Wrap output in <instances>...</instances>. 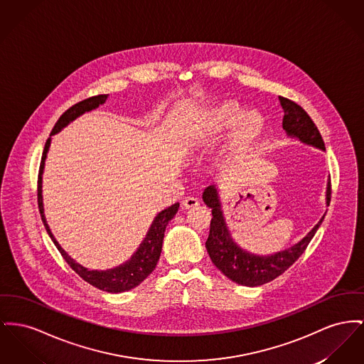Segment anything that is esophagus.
Returning a JSON list of instances; mask_svg holds the SVG:
<instances>
[{
    "label": "esophagus",
    "mask_w": 364,
    "mask_h": 364,
    "mask_svg": "<svg viewBox=\"0 0 364 364\" xmlns=\"http://www.w3.org/2000/svg\"><path fill=\"white\" fill-rule=\"evenodd\" d=\"M199 205V199L198 198H193V196H187L184 200H183V208L184 209H193Z\"/></svg>",
    "instance_id": "obj_1"
}]
</instances>
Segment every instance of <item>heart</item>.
<instances>
[{"label": "heart", "instance_id": "b5f03b06", "mask_svg": "<svg viewBox=\"0 0 364 364\" xmlns=\"http://www.w3.org/2000/svg\"><path fill=\"white\" fill-rule=\"evenodd\" d=\"M242 108L234 102H225L214 108L210 115V122L215 130L231 128L236 125L234 141L237 147L250 146L261 133L264 121L258 112H249L243 117Z\"/></svg>", "mask_w": 364, "mask_h": 364}]
</instances>
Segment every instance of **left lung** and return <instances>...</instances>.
Segmentation results:
<instances>
[{
    "label": "left lung",
    "instance_id": "left-lung-1",
    "mask_svg": "<svg viewBox=\"0 0 364 364\" xmlns=\"http://www.w3.org/2000/svg\"><path fill=\"white\" fill-rule=\"evenodd\" d=\"M279 102L284 112L283 129L290 136L299 137L301 141L324 150L326 147L321 139V132L316 128L311 117L306 114V111L287 97L279 96ZM330 199L331 180L328 178L327 203H330ZM203 200L212 209L213 214V218L210 221V232L206 240V250L210 256V259L227 278L231 279L237 284L250 287L265 284L280 277L284 271H287L305 252L324 218L321 217V221L312 228V231L293 247L279 252L272 256H255L242 250L240 247L236 246V243H234L224 223V217L220 209V200L213 186L205 190Z\"/></svg>",
    "mask_w": 364,
    "mask_h": 364
}]
</instances>
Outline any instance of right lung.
Wrapping results in <instances>:
<instances>
[{"label": "right lung", "mask_w": 364, "mask_h": 364, "mask_svg": "<svg viewBox=\"0 0 364 364\" xmlns=\"http://www.w3.org/2000/svg\"><path fill=\"white\" fill-rule=\"evenodd\" d=\"M106 99H107V95H97V96L87 97L85 100H82V102L74 105L73 107L68 108L60 115V118L58 119V122L55 124V127L52 129L50 134L58 133L60 129L65 128L68 122H71L73 119H75L77 117H80L85 111H90L93 108L99 107L100 105H103L106 102ZM49 144H50V137H48L46 143H45L43 158H41V165H40V171H38L37 198H38V209H40V214H41V218H43V225L46 228V232L53 240L55 246L58 247V250L65 258V262L75 271V274H78L89 284H92V286H95V287H97L103 291L122 293V291H127V290H130V289L139 286L155 269L156 262H158L161 252H162V242H164L166 225L174 217V214L177 213L180 205L174 203V205H171L168 209L162 210L161 213L155 217L146 239L143 240V243L140 245L137 252L133 255L128 262H125L124 265H121L118 268L108 269V271H89V269L84 268L82 265L77 264L71 257L67 256V253L60 247V245L56 242L55 236L52 235V232H50V230L46 224L45 215H43V195H41V193H43L41 191V187H43L41 183L43 181H41V178H43V164H45V158H46V152L49 149Z\"/></svg>", "instance_id": "obj_1"}]
</instances>
